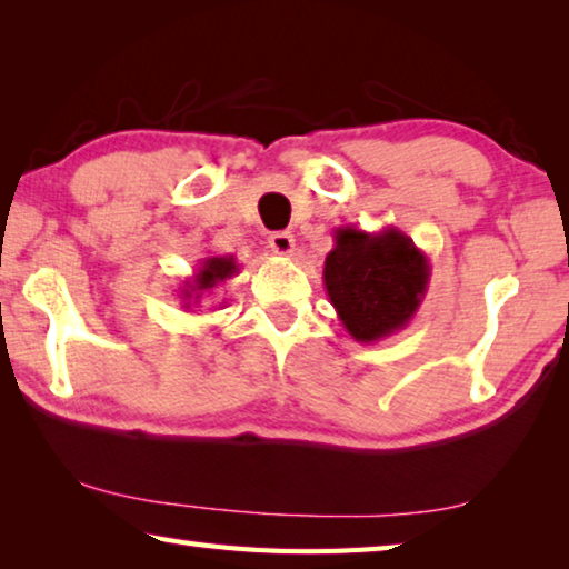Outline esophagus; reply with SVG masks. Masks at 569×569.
I'll return each mask as SVG.
<instances>
[{
	"instance_id": "esophagus-1",
	"label": "esophagus",
	"mask_w": 569,
	"mask_h": 569,
	"mask_svg": "<svg viewBox=\"0 0 569 569\" xmlns=\"http://www.w3.org/2000/svg\"><path fill=\"white\" fill-rule=\"evenodd\" d=\"M268 246H271L276 256H291L296 248V238L288 233V230H278V233L268 238Z\"/></svg>"
}]
</instances>
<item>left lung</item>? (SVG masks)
I'll list each match as a JSON object with an SVG mask.
<instances>
[{
  "instance_id": "left-lung-1",
  "label": "left lung",
  "mask_w": 569,
  "mask_h": 569,
  "mask_svg": "<svg viewBox=\"0 0 569 569\" xmlns=\"http://www.w3.org/2000/svg\"><path fill=\"white\" fill-rule=\"evenodd\" d=\"M431 266L397 228L366 233L336 228L323 263V286L353 341L377 343L407 329L427 296Z\"/></svg>"
}]
</instances>
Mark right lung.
<instances>
[{"mask_svg": "<svg viewBox=\"0 0 569 569\" xmlns=\"http://www.w3.org/2000/svg\"><path fill=\"white\" fill-rule=\"evenodd\" d=\"M238 261L236 256H208L200 261L198 271L192 273L190 278H186L180 286V303L186 311L190 308H198L200 303L206 301L208 296H213L216 288L233 278L238 273ZM226 303V301H223Z\"/></svg>", "mask_w": 569, "mask_h": 569, "instance_id": "1", "label": "right lung"}]
</instances>
